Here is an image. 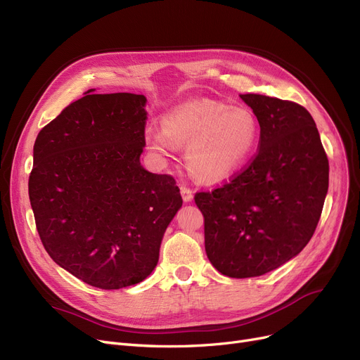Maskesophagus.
<instances>
[{"instance_id": "esophagus-1", "label": "esophagus", "mask_w": 360, "mask_h": 360, "mask_svg": "<svg viewBox=\"0 0 360 360\" xmlns=\"http://www.w3.org/2000/svg\"><path fill=\"white\" fill-rule=\"evenodd\" d=\"M179 190H181V195H182L184 201H191V200H193L194 193H193L191 188H188V186H186V185H181Z\"/></svg>"}]
</instances>
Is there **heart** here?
Wrapping results in <instances>:
<instances>
[{"label":"heart","instance_id":"heart-1","mask_svg":"<svg viewBox=\"0 0 360 360\" xmlns=\"http://www.w3.org/2000/svg\"><path fill=\"white\" fill-rule=\"evenodd\" d=\"M259 123L245 108H229L214 100H190L162 119V131L147 128V147L170 155L185 147V162L195 179L217 184L231 178L252 158L259 143Z\"/></svg>","mask_w":360,"mask_h":360}]
</instances>
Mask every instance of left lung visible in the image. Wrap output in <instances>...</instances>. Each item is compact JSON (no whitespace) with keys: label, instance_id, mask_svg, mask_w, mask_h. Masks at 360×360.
I'll list each match as a JSON object with an SVG mask.
<instances>
[{"label":"left lung","instance_id":"obj_1","mask_svg":"<svg viewBox=\"0 0 360 360\" xmlns=\"http://www.w3.org/2000/svg\"><path fill=\"white\" fill-rule=\"evenodd\" d=\"M253 108L260 138L229 182L195 193L213 266L231 278L268 274L299 255L318 226L328 191L326 153L314 117L300 104L260 94Z\"/></svg>","mask_w":360,"mask_h":360}]
</instances>
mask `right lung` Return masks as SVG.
Wrapping results in <instances>:
<instances>
[{"label":"right lung","mask_w":360,"mask_h":360,"mask_svg":"<svg viewBox=\"0 0 360 360\" xmlns=\"http://www.w3.org/2000/svg\"><path fill=\"white\" fill-rule=\"evenodd\" d=\"M94 91L39 131L29 198L58 266L92 287L119 290L153 272L182 197L174 176L139 163L147 98Z\"/></svg>","instance_id":"1"}]
</instances>
